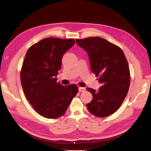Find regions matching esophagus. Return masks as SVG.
Segmentation results:
<instances>
[{
    "instance_id": "34e87169",
    "label": "esophagus",
    "mask_w": 151,
    "mask_h": 151,
    "mask_svg": "<svg viewBox=\"0 0 151 151\" xmlns=\"http://www.w3.org/2000/svg\"><path fill=\"white\" fill-rule=\"evenodd\" d=\"M86 91V88H83V87H79V92H84Z\"/></svg>"
}]
</instances>
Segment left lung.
Instances as JSON below:
<instances>
[{
    "mask_svg": "<svg viewBox=\"0 0 151 151\" xmlns=\"http://www.w3.org/2000/svg\"><path fill=\"white\" fill-rule=\"evenodd\" d=\"M76 41L88 52L91 70L102 84L97 91L87 88L93 96L87 108L94 116L111 115L120 107L130 86V70L124 53L119 47L98 36Z\"/></svg>",
    "mask_w": 151,
    "mask_h": 151,
    "instance_id": "8db88e82",
    "label": "left lung"
}]
</instances>
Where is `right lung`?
<instances>
[{"label":"right lung","instance_id":"add662e5","mask_svg":"<svg viewBox=\"0 0 151 151\" xmlns=\"http://www.w3.org/2000/svg\"><path fill=\"white\" fill-rule=\"evenodd\" d=\"M74 39L47 38L28 50L21 71V83L26 99L41 116L60 117L78 92L75 84L57 83L62 57L75 44Z\"/></svg>","mask_w":151,"mask_h":151}]
</instances>
